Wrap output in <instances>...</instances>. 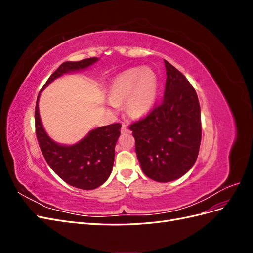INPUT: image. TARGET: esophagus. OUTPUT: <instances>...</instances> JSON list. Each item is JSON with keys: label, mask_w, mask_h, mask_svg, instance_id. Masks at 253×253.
<instances>
[{"label": "esophagus", "mask_w": 253, "mask_h": 253, "mask_svg": "<svg viewBox=\"0 0 253 253\" xmlns=\"http://www.w3.org/2000/svg\"><path fill=\"white\" fill-rule=\"evenodd\" d=\"M121 132L122 133H127V132H129V129H128V127L124 124L122 125V126H121Z\"/></svg>", "instance_id": "34e87169"}]
</instances>
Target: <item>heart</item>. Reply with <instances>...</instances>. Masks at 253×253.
I'll return each instance as SVG.
<instances>
[{
    "instance_id": "obj_1",
    "label": "heart",
    "mask_w": 253,
    "mask_h": 253,
    "mask_svg": "<svg viewBox=\"0 0 253 253\" xmlns=\"http://www.w3.org/2000/svg\"><path fill=\"white\" fill-rule=\"evenodd\" d=\"M159 80L151 68L134 67L115 77L109 86L110 108L115 111L126 101V113L132 118L148 115L156 103Z\"/></svg>"
}]
</instances>
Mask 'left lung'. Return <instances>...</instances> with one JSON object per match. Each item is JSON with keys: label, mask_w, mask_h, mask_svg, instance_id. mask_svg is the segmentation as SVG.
<instances>
[{"label": "left lung", "mask_w": 253, "mask_h": 253, "mask_svg": "<svg viewBox=\"0 0 253 253\" xmlns=\"http://www.w3.org/2000/svg\"><path fill=\"white\" fill-rule=\"evenodd\" d=\"M165 66L164 100L128 126L143 173L159 182L185 175L196 162L202 140L201 106L195 89L167 60Z\"/></svg>", "instance_id": "left-lung-1"}]
</instances>
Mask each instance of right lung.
<instances>
[{
    "label": "right lung",
    "instance_id": "1",
    "mask_svg": "<svg viewBox=\"0 0 253 253\" xmlns=\"http://www.w3.org/2000/svg\"><path fill=\"white\" fill-rule=\"evenodd\" d=\"M98 60L94 57L77 62L67 61L62 63L51 74L42 89L63 74L84 70ZM39 97L40 94L38 95L35 110L36 135L48 166L60 178L75 188L93 190L101 186L108 180L113 169L115 145L119 138L121 125L113 124L97 127L73 145L59 144L49 138L42 126L38 104Z\"/></svg>",
    "mask_w": 253,
    "mask_h": 253
}]
</instances>
